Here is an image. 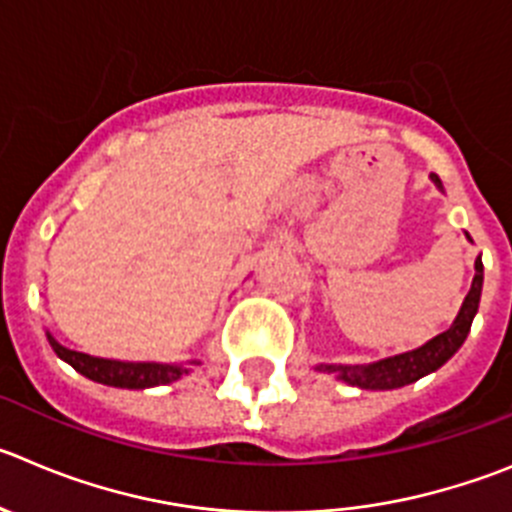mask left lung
Wrapping results in <instances>:
<instances>
[{
  "label": "left lung",
  "instance_id": "8db88e82",
  "mask_svg": "<svg viewBox=\"0 0 512 512\" xmlns=\"http://www.w3.org/2000/svg\"><path fill=\"white\" fill-rule=\"evenodd\" d=\"M431 180L439 182L437 175H431ZM480 294H482V261H475V279H472V289L464 297L462 309H459L457 320L452 322L447 332L437 335L421 348L411 350V353L393 355V358L378 360V363L368 365H320L317 370H327V373H337V378L350 386L370 388V391H388V388H401L409 383L419 381L431 370L442 368L467 340L472 320H475L477 307H480Z\"/></svg>",
  "mask_w": 512,
  "mask_h": 512
}]
</instances>
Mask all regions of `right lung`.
Listing matches in <instances>:
<instances>
[{
	"label": "right lung",
	"instance_id": "add662e5",
	"mask_svg": "<svg viewBox=\"0 0 512 512\" xmlns=\"http://www.w3.org/2000/svg\"><path fill=\"white\" fill-rule=\"evenodd\" d=\"M55 355L65 363L73 365L75 370L91 381L103 383V386L114 388H152L164 386V383L177 381L180 375L187 373L185 365H167V363H121V360L93 358L86 353H75V350L63 348L55 342L53 335H48Z\"/></svg>",
	"mask_w": 512,
	"mask_h": 512
}]
</instances>
